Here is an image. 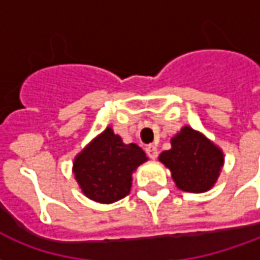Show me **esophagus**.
I'll return each mask as SVG.
<instances>
[{
  "mask_svg": "<svg viewBox=\"0 0 260 260\" xmlns=\"http://www.w3.org/2000/svg\"><path fill=\"white\" fill-rule=\"evenodd\" d=\"M145 151H147V155H148V156L151 159H156V158H158V148H156L155 145H148Z\"/></svg>",
  "mask_w": 260,
  "mask_h": 260,
  "instance_id": "esophagus-1",
  "label": "esophagus"
}]
</instances>
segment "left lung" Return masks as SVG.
I'll return each instance as SVG.
<instances>
[{
    "instance_id": "8db88e82",
    "label": "left lung",
    "mask_w": 260,
    "mask_h": 260,
    "mask_svg": "<svg viewBox=\"0 0 260 260\" xmlns=\"http://www.w3.org/2000/svg\"><path fill=\"white\" fill-rule=\"evenodd\" d=\"M172 148L159 155V162L170 170L177 188L185 192H206L220 176L224 153L205 134L183 126L170 138Z\"/></svg>"
}]
</instances>
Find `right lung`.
Wrapping results in <instances>:
<instances>
[{
    "label": "right lung",
    "instance_id": "obj_1",
    "mask_svg": "<svg viewBox=\"0 0 260 260\" xmlns=\"http://www.w3.org/2000/svg\"><path fill=\"white\" fill-rule=\"evenodd\" d=\"M148 158L137 144H124L108 126L76 155L73 174L87 198L112 204L130 192L133 173Z\"/></svg>",
    "mask_w": 260,
    "mask_h": 260
}]
</instances>
